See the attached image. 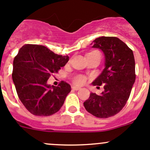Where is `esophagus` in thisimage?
I'll return each instance as SVG.
<instances>
[{"label": "esophagus", "instance_id": "34e87169", "mask_svg": "<svg viewBox=\"0 0 150 150\" xmlns=\"http://www.w3.org/2000/svg\"><path fill=\"white\" fill-rule=\"evenodd\" d=\"M72 90H75V91H78V90H80V89H81V88L78 87V86H72Z\"/></svg>", "mask_w": 150, "mask_h": 150}]
</instances>
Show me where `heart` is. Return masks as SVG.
<instances>
[{"instance_id":"obj_1","label":"heart","mask_w":150,"mask_h":150,"mask_svg":"<svg viewBox=\"0 0 150 150\" xmlns=\"http://www.w3.org/2000/svg\"><path fill=\"white\" fill-rule=\"evenodd\" d=\"M73 83L76 85H83L86 83V78L83 75H78V76L75 77L72 80Z\"/></svg>"}]
</instances>
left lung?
Returning a JSON list of instances; mask_svg holds the SVG:
<instances>
[{"mask_svg":"<svg viewBox=\"0 0 150 150\" xmlns=\"http://www.w3.org/2000/svg\"><path fill=\"white\" fill-rule=\"evenodd\" d=\"M102 50L105 56V68L93 81V86L103 85L100 95L91 93L83 103L86 110L99 118L115 115L126 104L135 82L134 53L124 42L116 37H99L91 43Z\"/></svg>","mask_w":150,"mask_h":150,"instance_id":"8db88e82","label":"left lung"}]
</instances>
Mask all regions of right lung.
Returning <instances> with one entry per match:
<instances>
[{"label": "right lung", "instance_id": "add662e5", "mask_svg": "<svg viewBox=\"0 0 150 150\" xmlns=\"http://www.w3.org/2000/svg\"><path fill=\"white\" fill-rule=\"evenodd\" d=\"M68 61V56L58 55L43 46L26 44L19 49L13 59L12 79L19 99L30 113L49 116L61 109L70 85L62 81L51 86L47 81Z\"/></svg>", "mask_w": 150, "mask_h": 150}]
</instances>
